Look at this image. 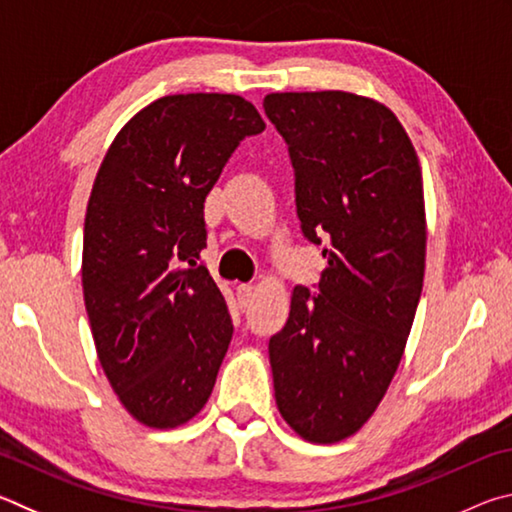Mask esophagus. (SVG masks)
<instances>
[{
    "instance_id": "1",
    "label": "esophagus",
    "mask_w": 512,
    "mask_h": 512,
    "mask_svg": "<svg viewBox=\"0 0 512 512\" xmlns=\"http://www.w3.org/2000/svg\"><path fill=\"white\" fill-rule=\"evenodd\" d=\"M253 293H255V289L250 287V284H239V287H237V298H239L241 309H248L250 307V302H253Z\"/></svg>"
}]
</instances>
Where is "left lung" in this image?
Segmentation results:
<instances>
[{
    "label": "left lung",
    "instance_id": "obj_1",
    "mask_svg": "<svg viewBox=\"0 0 512 512\" xmlns=\"http://www.w3.org/2000/svg\"><path fill=\"white\" fill-rule=\"evenodd\" d=\"M309 241H327L318 296L291 291L268 341L275 404L302 440L350 438L391 386L418 309L427 214L418 153L391 108L343 90L273 92Z\"/></svg>",
    "mask_w": 512,
    "mask_h": 512
}]
</instances>
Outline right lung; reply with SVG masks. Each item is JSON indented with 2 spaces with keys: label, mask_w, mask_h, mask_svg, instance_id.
Here are the masks:
<instances>
[{
  "label": "right lung",
  "mask_w": 512,
  "mask_h": 512,
  "mask_svg": "<svg viewBox=\"0 0 512 512\" xmlns=\"http://www.w3.org/2000/svg\"><path fill=\"white\" fill-rule=\"evenodd\" d=\"M264 128L239 94H169L103 155L85 212L83 300L112 391L144 427L176 429L210 400L232 320L198 264L203 205L237 144Z\"/></svg>",
  "instance_id": "obj_1"
}]
</instances>
